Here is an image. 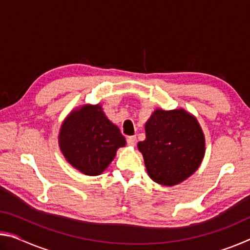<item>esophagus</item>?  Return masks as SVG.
<instances>
[{"mask_svg":"<svg viewBox=\"0 0 250 250\" xmlns=\"http://www.w3.org/2000/svg\"><path fill=\"white\" fill-rule=\"evenodd\" d=\"M135 142H137V138H135L134 135H131V137H128V139H126V143H128V146H134Z\"/></svg>","mask_w":250,"mask_h":250,"instance_id":"obj_1","label":"esophagus"}]
</instances>
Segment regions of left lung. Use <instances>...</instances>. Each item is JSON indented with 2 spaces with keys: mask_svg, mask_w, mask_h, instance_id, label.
I'll return each instance as SVG.
<instances>
[{
  "mask_svg": "<svg viewBox=\"0 0 250 250\" xmlns=\"http://www.w3.org/2000/svg\"><path fill=\"white\" fill-rule=\"evenodd\" d=\"M147 174L155 183L173 186L200 167L205 137L196 118L184 109H156L146 124V140L138 143Z\"/></svg>",
  "mask_w": 250,
  "mask_h": 250,
  "instance_id": "left-lung-1",
  "label": "left lung"
}]
</instances>
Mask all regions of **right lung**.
I'll return each instance as SVG.
<instances>
[{
  "instance_id": "1",
  "label": "right lung",
  "mask_w": 250,
  "mask_h": 250,
  "mask_svg": "<svg viewBox=\"0 0 250 250\" xmlns=\"http://www.w3.org/2000/svg\"><path fill=\"white\" fill-rule=\"evenodd\" d=\"M58 143L67 162L83 174L96 176L108 167L117 150L125 146V139L100 104H84L62 122Z\"/></svg>"
}]
</instances>
